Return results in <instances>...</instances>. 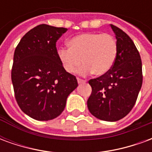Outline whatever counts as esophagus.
I'll return each mask as SVG.
<instances>
[{
    "instance_id": "1",
    "label": "esophagus",
    "mask_w": 152,
    "mask_h": 152,
    "mask_svg": "<svg viewBox=\"0 0 152 152\" xmlns=\"http://www.w3.org/2000/svg\"><path fill=\"white\" fill-rule=\"evenodd\" d=\"M77 82H78V84H81V83L86 82V80H84L82 79H80V78H77Z\"/></svg>"
}]
</instances>
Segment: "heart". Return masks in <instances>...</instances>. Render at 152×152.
I'll return each instance as SVG.
<instances>
[{"mask_svg":"<svg viewBox=\"0 0 152 152\" xmlns=\"http://www.w3.org/2000/svg\"><path fill=\"white\" fill-rule=\"evenodd\" d=\"M69 49L60 48L58 57L66 72L75 73L81 64L80 72H93L101 76L112 69L117 54V43L108 34L87 32L77 35L68 41Z\"/></svg>","mask_w":152,"mask_h":152,"instance_id":"obj_1","label":"heart"}]
</instances>
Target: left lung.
<instances>
[{
    "instance_id": "1",
    "label": "left lung",
    "mask_w": 152,
    "mask_h": 152,
    "mask_svg": "<svg viewBox=\"0 0 152 152\" xmlns=\"http://www.w3.org/2000/svg\"><path fill=\"white\" fill-rule=\"evenodd\" d=\"M110 26L117 43L116 58L108 72L89 81L92 93L87 106L94 116L113 122L124 118L134 107L142 84V70L134 41L121 29Z\"/></svg>"
}]
</instances>
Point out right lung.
Returning <instances> with one entry per match:
<instances>
[{
  "mask_svg": "<svg viewBox=\"0 0 152 152\" xmlns=\"http://www.w3.org/2000/svg\"><path fill=\"white\" fill-rule=\"evenodd\" d=\"M66 30L38 25L15 49L11 71L15 99L22 111L37 121L58 117L78 86L76 76L66 72L58 57L56 42Z\"/></svg>",
  "mask_w": 152,
  "mask_h": 152,
  "instance_id": "obj_1",
  "label": "right lung"
}]
</instances>
